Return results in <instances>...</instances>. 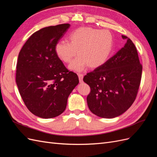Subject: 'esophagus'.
Segmentation results:
<instances>
[{"label":"esophagus","instance_id":"obj_1","mask_svg":"<svg viewBox=\"0 0 157 157\" xmlns=\"http://www.w3.org/2000/svg\"><path fill=\"white\" fill-rule=\"evenodd\" d=\"M78 76L79 82L80 83L82 82H83V77H84V75L82 74H81V73H79V74H78Z\"/></svg>","mask_w":157,"mask_h":157}]
</instances>
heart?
Wrapping results in <instances>:
<instances>
[{
    "label": "heart",
    "instance_id": "obj_1",
    "mask_svg": "<svg viewBox=\"0 0 157 157\" xmlns=\"http://www.w3.org/2000/svg\"><path fill=\"white\" fill-rule=\"evenodd\" d=\"M69 42L60 40L55 46L57 57L63 63H70L69 69L81 71L87 66L95 69L100 67L109 59L114 46L113 36L107 30L81 27L69 35Z\"/></svg>",
    "mask_w": 157,
    "mask_h": 157
}]
</instances>
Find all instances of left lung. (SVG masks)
I'll return each instance as SVG.
<instances>
[{
    "instance_id": "1",
    "label": "left lung",
    "mask_w": 157,
    "mask_h": 157,
    "mask_svg": "<svg viewBox=\"0 0 157 157\" xmlns=\"http://www.w3.org/2000/svg\"><path fill=\"white\" fill-rule=\"evenodd\" d=\"M124 46L100 67L87 73L83 80L90 87L88 106L99 117L112 118L122 115L136 98L142 65L134 44L126 36Z\"/></svg>"
}]
</instances>
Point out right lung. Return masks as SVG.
<instances>
[{"mask_svg": "<svg viewBox=\"0 0 157 157\" xmlns=\"http://www.w3.org/2000/svg\"><path fill=\"white\" fill-rule=\"evenodd\" d=\"M70 27L50 26L33 33L19 53L16 84L27 108L37 117L51 118L62 113L67 99L78 84L55 52V46Z\"/></svg>", "mask_w": 157, "mask_h": 157, "instance_id": "obj_1", "label": "right lung"}]
</instances>
